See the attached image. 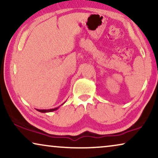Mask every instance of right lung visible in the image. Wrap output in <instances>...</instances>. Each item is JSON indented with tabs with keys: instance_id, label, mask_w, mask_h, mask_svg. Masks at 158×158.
Returning a JSON list of instances; mask_svg holds the SVG:
<instances>
[{
	"instance_id": "1",
	"label": "right lung",
	"mask_w": 158,
	"mask_h": 158,
	"mask_svg": "<svg viewBox=\"0 0 158 158\" xmlns=\"http://www.w3.org/2000/svg\"><path fill=\"white\" fill-rule=\"evenodd\" d=\"M58 109L57 108H55V109H48V110H40V109H36L38 111H40V112H42V113H45V112H51V111H55V110H57Z\"/></svg>"
}]
</instances>
